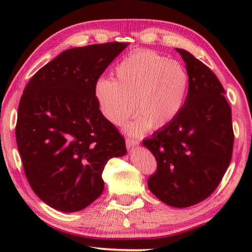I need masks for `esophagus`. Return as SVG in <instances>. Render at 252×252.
<instances>
[{"instance_id":"34e87169","label":"esophagus","mask_w":252,"mask_h":252,"mask_svg":"<svg viewBox=\"0 0 252 252\" xmlns=\"http://www.w3.org/2000/svg\"><path fill=\"white\" fill-rule=\"evenodd\" d=\"M126 144L127 149H131L133 147H136L139 144V141L134 138H126Z\"/></svg>"}]
</instances>
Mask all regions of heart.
I'll use <instances>...</instances> for the list:
<instances>
[{
    "instance_id": "b5f03b06",
    "label": "heart",
    "mask_w": 252,
    "mask_h": 252,
    "mask_svg": "<svg viewBox=\"0 0 252 252\" xmlns=\"http://www.w3.org/2000/svg\"><path fill=\"white\" fill-rule=\"evenodd\" d=\"M189 75L180 62L148 50L130 53L117 65L113 81L100 80L95 95L105 118L121 126L134 113L140 118L126 130L140 134L172 122L185 104Z\"/></svg>"
}]
</instances>
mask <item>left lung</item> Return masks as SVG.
I'll list each match as a JSON object with an SVG mask.
<instances>
[{
  "instance_id": "obj_1",
  "label": "left lung",
  "mask_w": 252,
  "mask_h": 252,
  "mask_svg": "<svg viewBox=\"0 0 252 252\" xmlns=\"http://www.w3.org/2000/svg\"><path fill=\"white\" fill-rule=\"evenodd\" d=\"M189 89L180 113L143 141L158 167L148 179L151 192L168 206L187 208L207 199L219 186L233 149L231 108L216 74L186 50Z\"/></svg>"
}]
</instances>
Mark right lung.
<instances>
[{
	"label": "right lung",
	"mask_w": 252,
	"mask_h": 252,
	"mask_svg": "<svg viewBox=\"0 0 252 252\" xmlns=\"http://www.w3.org/2000/svg\"><path fill=\"white\" fill-rule=\"evenodd\" d=\"M126 46L108 42L66 50L24 89L15 126L24 173L37 197L57 210L80 211L99 198L106 162L126 153L95 95L97 80Z\"/></svg>",
	"instance_id": "1"
}]
</instances>
